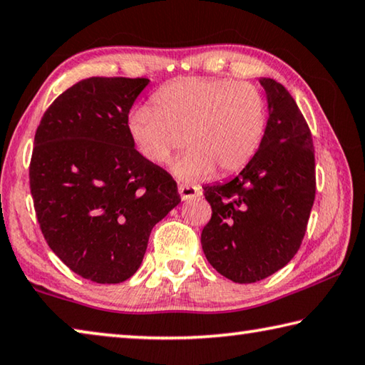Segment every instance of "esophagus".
Listing matches in <instances>:
<instances>
[{
	"label": "esophagus",
	"mask_w": 365,
	"mask_h": 365,
	"mask_svg": "<svg viewBox=\"0 0 365 365\" xmlns=\"http://www.w3.org/2000/svg\"><path fill=\"white\" fill-rule=\"evenodd\" d=\"M178 190H179V195H181L182 200H190V199H194V197H199L202 194L200 187L189 186V184H179Z\"/></svg>",
	"instance_id": "1"
}]
</instances>
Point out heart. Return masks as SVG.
<instances>
[{"label":"heart","mask_w":365,"mask_h":365,"mask_svg":"<svg viewBox=\"0 0 365 365\" xmlns=\"http://www.w3.org/2000/svg\"><path fill=\"white\" fill-rule=\"evenodd\" d=\"M130 139L143 158L166 165L184 147L173 173L184 181L242 170L259 150L267 106L247 82L182 77L153 97V110L139 106L128 119Z\"/></svg>","instance_id":"b5f03b06"}]
</instances>
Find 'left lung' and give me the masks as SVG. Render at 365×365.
<instances>
[{"label":"left lung","instance_id":"1","mask_svg":"<svg viewBox=\"0 0 365 365\" xmlns=\"http://www.w3.org/2000/svg\"><path fill=\"white\" fill-rule=\"evenodd\" d=\"M259 81L268 108L259 150L230 181L204 187L212 218L202 231V249L215 270L241 284L270 277L296 255L315 199L306 119L282 83Z\"/></svg>","mask_w":365,"mask_h":365}]
</instances>
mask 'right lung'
<instances>
[{"instance_id": "1", "label": "right lung", "mask_w": 365, "mask_h": 365, "mask_svg": "<svg viewBox=\"0 0 365 365\" xmlns=\"http://www.w3.org/2000/svg\"><path fill=\"white\" fill-rule=\"evenodd\" d=\"M150 81L88 77L53 101L35 133L31 192L48 246L82 278L126 282L152 228L181 197L176 181L135 150L128 129Z\"/></svg>"}]
</instances>
